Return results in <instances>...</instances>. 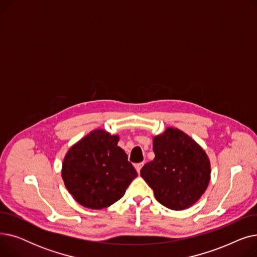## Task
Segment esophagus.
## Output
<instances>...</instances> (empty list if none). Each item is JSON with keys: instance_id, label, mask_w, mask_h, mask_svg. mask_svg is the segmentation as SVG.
<instances>
[{"instance_id": "1", "label": "esophagus", "mask_w": 257, "mask_h": 257, "mask_svg": "<svg viewBox=\"0 0 257 257\" xmlns=\"http://www.w3.org/2000/svg\"><path fill=\"white\" fill-rule=\"evenodd\" d=\"M143 166H144V163H140V164H137L136 166H134V167H136V169H137V171H138L139 174L141 173V170H142Z\"/></svg>"}]
</instances>
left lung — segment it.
<instances>
[{
    "instance_id": "obj_1",
    "label": "left lung",
    "mask_w": 257,
    "mask_h": 257,
    "mask_svg": "<svg viewBox=\"0 0 257 257\" xmlns=\"http://www.w3.org/2000/svg\"><path fill=\"white\" fill-rule=\"evenodd\" d=\"M155 158L141 170L160 204L182 210L195 204L210 179L205 151L179 129L167 128L153 139Z\"/></svg>"
}]
</instances>
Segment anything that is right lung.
<instances>
[{
  "instance_id": "add662e5",
  "label": "right lung",
  "mask_w": 257,
  "mask_h": 257,
  "mask_svg": "<svg viewBox=\"0 0 257 257\" xmlns=\"http://www.w3.org/2000/svg\"><path fill=\"white\" fill-rule=\"evenodd\" d=\"M117 142V136L98 129L67 151L62 179L79 204L91 209L110 206L124 196L138 176Z\"/></svg>"
}]
</instances>
